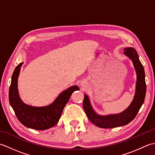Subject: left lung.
Masks as SVG:
<instances>
[{"label":"left lung","mask_w":155,"mask_h":155,"mask_svg":"<svg viewBox=\"0 0 155 155\" xmlns=\"http://www.w3.org/2000/svg\"><path fill=\"white\" fill-rule=\"evenodd\" d=\"M123 54L133 62L137 74L135 94L130 104L124 111L118 114L100 115L97 114L92 107L89 98L85 94L83 108L88 119L97 127L103 128H112L127 125L130 123L137 114L142 106L146 95L145 74L143 64L139 61V55L134 48L126 47Z\"/></svg>","instance_id":"left-lung-1"}]
</instances>
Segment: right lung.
Wrapping results in <instances>:
<instances>
[{"label": "right lung", "mask_w": 155, "mask_h": 155, "mask_svg": "<svg viewBox=\"0 0 155 155\" xmlns=\"http://www.w3.org/2000/svg\"><path fill=\"white\" fill-rule=\"evenodd\" d=\"M22 64L21 62L15 68L12 75L8 93L10 104L18 120L25 127L39 130L48 129L57 124L72 93L79 90V88L77 86L68 88L47 106L33 107L25 104L20 97L18 90V78Z\"/></svg>", "instance_id": "add662e5"}]
</instances>
